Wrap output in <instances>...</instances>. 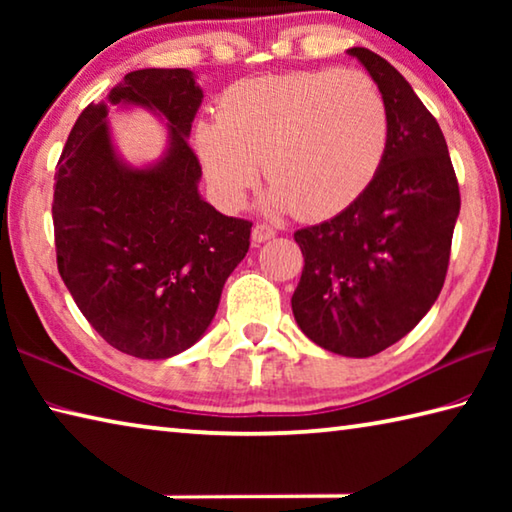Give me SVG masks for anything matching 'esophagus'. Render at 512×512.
Masks as SVG:
<instances>
[{"mask_svg":"<svg viewBox=\"0 0 512 512\" xmlns=\"http://www.w3.org/2000/svg\"><path fill=\"white\" fill-rule=\"evenodd\" d=\"M273 237H275V230H273V228H268V225H262V223H257L255 228H253V235H250V239H253V244H255V246L264 244V241L273 239Z\"/></svg>","mask_w":512,"mask_h":512,"instance_id":"1","label":"esophagus"}]
</instances>
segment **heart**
<instances>
[{"label": "heart", "mask_w": 512, "mask_h": 512, "mask_svg": "<svg viewBox=\"0 0 512 512\" xmlns=\"http://www.w3.org/2000/svg\"><path fill=\"white\" fill-rule=\"evenodd\" d=\"M194 146L223 207L244 203L262 160L266 212L325 219L377 176L388 112L375 81L357 69L255 76L225 90L216 119L196 126Z\"/></svg>", "instance_id": "b5f03b06"}]
</instances>
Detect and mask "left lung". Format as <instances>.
<instances>
[{
  "instance_id": "obj_1",
  "label": "left lung",
  "mask_w": 512,
  "mask_h": 512,
  "mask_svg": "<svg viewBox=\"0 0 512 512\" xmlns=\"http://www.w3.org/2000/svg\"><path fill=\"white\" fill-rule=\"evenodd\" d=\"M348 54L384 97L386 155L357 201L293 235L305 268L291 309L320 348L366 359L409 334L438 300L461 194L445 135L411 83L375 51Z\"/></svg>"
}]
</instances>
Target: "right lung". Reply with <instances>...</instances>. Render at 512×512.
Here are the masks:
<instances>
[{
	"label": "right lung",
	"instance_id": "1",
	"mask_svg": "<svg viewBox=\"0 0 512 512\" xmlns=\"http://www.w3.org/2000/svg\"><path fill=\"white\" fill-rule=\"evenodd\" d=\"M203 90L189 69H137L76 119L56 167L51 216L58 273L88 323L119 352L171 359L203 339L253 223L198 192L189 133ZM110 109H146L168 142L131 165L111 140Z\"/></svg>",
	"mask_w": 512,
	"mask_h": 512
}]
</instances>
